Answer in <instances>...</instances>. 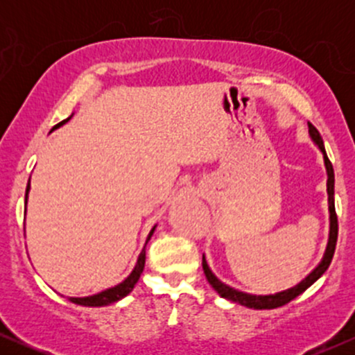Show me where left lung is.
Instances as JSON below:
<instances>
[{"instance_id":"obj_1","label":"left lung","mask_w":355,"mask_h":355,"mask_svg":"<svg viewBox=\"0 0 355 355\" xmlns=\"http://www.w3.org/2000/svg\"><path fill=\"white\" fill-rule=\"evenodd\" d=\"M309 135H311L313 144L319 146L322 155H324L325 170H327V195H329V214H331V232H329V242H327V248H325V254H324V257H322L319 266L313 268L311 274L305 277L304 280H300L299 284L294 285V287L287 288V291L277 292V294H270V295L245 294V292H240V291H237V288L223 284L222 280H218L217 277H215L214 272L210 270L209 263H207V260H205V255H203L202 257V267H203V272H205L207 280H209V284L215 288V291H217V294L220 297L230 300V302L245 305V307H248V309H257V311L282 307V305L288 304L291 300H294L295 297H299L302 292L307 291V288L311 287L315 280L320 279L322 274H324V272L329 268V266H331L334 252H336L337 232H339V227H337L336 205H334V168H332L331 160H329L327 153H325V146H324V141H322L319 130H317L315 126L311 123V121H309Z\"/></svg>"}]
</instances>
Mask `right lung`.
<instances>
[{
	"label": "right lung",
	"instance_id": "right-lung-1",
	"mask_svg": "<svg viewBox=\"0 0 355 355\" xmlns=\"http://www.w3.org/2000/svg\"><path fill=\"white\" fill-rule=\"evenodd\" d=\"M70 118H71V116H70ZM70 118H67V120L60 121L58 125L53 126V130H56V128H58V126L67 123V121L70 120ZM53 130H51V132H53ZM30 189H31L30 182H28V185H26V195H24V203H28V193H30ZM155 229H157V225H155L153 229L150 230L148 237H146L145 247H146V243H148V240L152 239ZM145 247H144V250L140 252V255H138V260H137V263H135V268H133L132 274L126 277L123 282H120V284L115 285V287H112V288H107V291H101V292H98V294H95V295H88V297H68V300H70V302H73V304H76V305H83V307H105V305L115 304V302H118V300L123 299V297H126V295L130 294V292L133 291V287H135V285H137L138 279H140L141 272H144L145 257H146V255H145Z\"/></svg>",
	"mask_w": 355,
	"mask_h": 355
}]
</instances>
